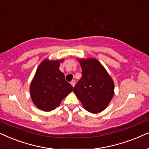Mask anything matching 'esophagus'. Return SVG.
<instances>
[{
	"mask_svg": "<svg viewBox=\"0 0 149 149\" xmlns=\"http://www.w3.org/2000/svg\"><path fill=\"white\" fill-rule=\"evenodd\" d=\"M75 84H76V81H75L74 80H71V84L72 85V86H73V87H74V86H75Z\"/></svg>",
	"mask_w": 149,
	"mask_h": 149,
	"instance_id": "1",
	"label": "esophagus"
}]
</instances>
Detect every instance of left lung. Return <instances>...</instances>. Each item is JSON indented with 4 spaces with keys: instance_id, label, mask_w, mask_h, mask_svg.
Masks as SVG:
<instances>
[{
    "instance_id": "left-lung-1",
    "label": "left lung",
    "mask_w": 149,
    "mask_h": 149,
    "mask_svg": "<svg viewBox=\"0 0 149 149\" xmlns=\"http://www.w3.org/2000/svg\"><path fill=\"white\" fill-rule=\"evenodd\" d=\"M82 67V78L73 92L88 112L104 110L114 95V83L110 74L96 58H77Z\"/></svg>"
}]
</instances>
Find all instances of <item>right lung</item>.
<instances>
[{
	"label": "right lung",
	"mask_w": 149,
	"mask_h": 149,
	"mask_svg": "<svg viewBox=\"0 0 149 149\" xmlns=\"http://www.w3.org/2000/svg\"><path fill=\"white\" fill-rule=\"evenodd\" d=\"M61 60L45 59L39 64L31 84L30 95L33 104L39 110L50 112L58 107L73 87L65 80L59 69Z\"/></svg>",
	"instance_id": "add662e5"
}]
</instances>
